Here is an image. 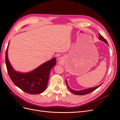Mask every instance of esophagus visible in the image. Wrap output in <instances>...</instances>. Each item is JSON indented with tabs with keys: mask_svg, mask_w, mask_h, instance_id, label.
<instances>
[{
	"mask_svg": "<svg viewBox=\"0 0 120 120\" xmlns=\"http://www.w3.org/2000/svg\"><path fill=\"white\" fill-rule=\"evenodd\" d=\"M62 61H63V60H62V59H61V58H60V57H59V59H57V62L59 63H62Z\"/></svg>",
	"mask_w": 120,
	"mask_h": 120,
	"instance_id": "esophagus-1",
	"label": "esophagus"
}]
</instances>
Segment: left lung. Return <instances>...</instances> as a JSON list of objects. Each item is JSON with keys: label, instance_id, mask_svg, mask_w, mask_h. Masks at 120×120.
I'll return each instance as SVG.
<instances>
[{"label": "left lung", "instance_id": "1", "mask_svg": "<svg viewBox=\"0 0 120 120\" xmlns=\"http://www.w3.org/2000/svg\"><path fill=\"white\" fill-rule=\"evenodd\" d=\"M99 39L100 40V41H102L103 42H104L105 43H106L107 45H108V43L107 41L106 40L105 38H104L102 36H101L100 34H99ZM66 83H67V85L68 88L69 89V90H70V91L73 93L74 94H75V95H86V94H89L90 93L92 92L94 90H95L96 89H97V88H99V87L102 84V83L100 84V85L95 86V87H93V88H89V89H83L82 90H74L71 89L70 86H69L68 83V82L67 80L66 79Z\"/></svg>", "mask_w": 120, "mask_h": 120}]
</instances>
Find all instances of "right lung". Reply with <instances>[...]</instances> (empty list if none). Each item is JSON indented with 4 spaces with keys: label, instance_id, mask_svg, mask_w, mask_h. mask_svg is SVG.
Instances as JSON below:
<instances>
[{
    "label": "right lung",
    "instance_id": "right-lung-1",
    "mask_svg": "<svg viewBox=\"0 0 120 120\" xmlns=\"http://www.w3.org/2000/svg\"><path fill=\"white\" fill-rule=\"evenodd\" d=\"M5 53V63L9 77L16 86L23 91L36 95L45 91L48 85L50 70L56 64L55 57L40 65L34 70L27 72L15 71L8 57V49Z\"/></svg>",
    "mask_w": 120,
    "mask_h": 120
}]
</instances>
